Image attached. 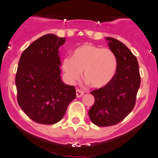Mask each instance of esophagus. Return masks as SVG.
<instances>
[{"instance_id":"esophagus-1","label":"esophagus","mask_w":158,"mask_h":158,"mask_svg":"<svg viewBox=\"0 0 158 158\" xmlns=\"http://www.w3.org/2000/svg\"><path fill=\"white\" fill-rule=\"evenodd\" d=\"M76 97L77 98H81L82 95H83L84 92H82L81 89H76Z\"/></svg>"}]
</instances>
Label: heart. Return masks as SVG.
Returning a JSON list of instances; mask_svg holds the SVG:
<instances>
[{
  "label": "heart",
  "instance_id": "1",
  "mask_svg": "<svg viewBox=\"0 0 158 158\" xmlns=\"http://www.w3.org/2000/svg\"><path fill=\"white\" fill-rule=\"evenodd\" d=\"M62 69L66 80L70 83L84 79L90 86L100 89L108 85L117 69V58L109 48L85 43L77 48L73 56H66L62 61Z\"/></svg>",
  "mask_w": 158,
  "mask_h": 158
}]
</instances>
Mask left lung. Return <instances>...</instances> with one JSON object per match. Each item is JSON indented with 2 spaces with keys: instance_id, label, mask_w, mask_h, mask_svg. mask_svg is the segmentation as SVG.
<instances>
[{
  "instance_id": "obj_1",
  "label": "left lung",
  "mask_w": 158,
  "mask_h": 158,
  "mask_svg": "<svg viewBox=\"0 0 158 158\" xmlns=\"http://www.w3.org/2000/svg\"><path fill=\"white\" fill-rule=\"evenodd\" d=\"M110 48L117 58V69L108 85L91 92L94 103L89 111L90 119L98 127L119 123L134 108L141 83L135 56L118 40L107 37Z\"/></svg>"
}]
</instances>
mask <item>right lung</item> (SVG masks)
<instances>
[{
    "label": "right lung",
    "mask_w": 158,
    "mask_h": 158,
    "mask_svg": "<svg viewBox=\"0 0 158 158\" xmlns=\"http://www.w3.org/2000/svg\"><path fill=\"white\" fill-rule=\"evenodd\" d=\"M65 38L44 35L23 52L15 79L17 102L25 114L40 124H54L76 97L74 86L60 79L58 49Z\"/></svg>",
    "instance_id": "1"
}]
</instances>
